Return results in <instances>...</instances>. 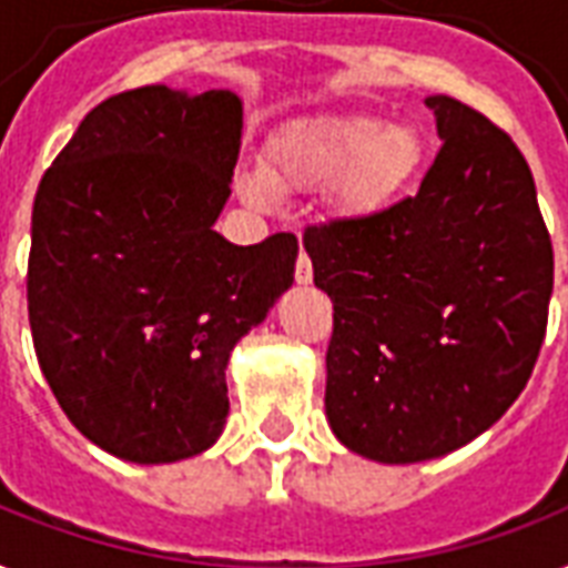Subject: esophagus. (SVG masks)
<instances>
[{"mask_svg": "<svg viewBox=\"0 0 568 568\" xmlns=\"http://www.w3.org/2000/svg\"><path fill=\"white\" fill-rule=\"evenodd\" d=\"M294 280H297L301 285L312 283V262L306 253H301V256H297V265H294Z\"/></svg>", "mask_w": 568, "mask_h": 568, "instance_id": "esophagus-1", "label": "esophagus"}]
</instances>
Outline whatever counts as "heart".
<instances>
[{"label":"heart","instance_id":"heart-1","mask_svg":"<svg viewBox=\"0 0 568 568\" xmlns=\"http://www.w3.org/2000/svg\"><path fill=\"white\" fill-rule=\"evenodd\" d=\"M427 138L415 123H386L374 114L312 120L276 138L265 171L241 173V196L271 205L276 194H306L336 185V209L368 217L395 203L424 171Z\"/></svg>","mask_w":568,"mask_h":568}]
</instances>
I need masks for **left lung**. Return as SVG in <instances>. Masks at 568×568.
<instances>
[{"label": "left lung", "instance_id": "left-lung-1", "mask_svg": "<svg viewBox=\"0 0 568 568\" xmlns=\"http://www.w3.org/2000/svg\"><path fill=\"white\" fill-rule=\"evenodd\" d=\"M442 150L415 196L303 235L333 301L324 409L374 463L445 457L528 383L555 285L525 155L459 100L433 93Z\"/></svg>", "mask_w": 568, "mask_h": 568}]
</instances>
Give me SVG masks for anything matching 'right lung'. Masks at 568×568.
Returning <instances> with one entry per match:
<instances>
[{
    "label": "right lung",
    "mask_w": 568,
    "mask_h": 568,
    "mask_svg": "<svg viewBox=\"0 0 568 568\" xmlns=\"http://www.w3.org/2000/svg\"><path fill=\"white\" fill-rule=\"evenodd\" d=\"M241 126L232 91L114 93L34 194L40 372L67 418L126 463H176L221 439L232 347L294 283V235L239 247L214 232Z\"/></svg>",
    "instance_id": "obj_1"
}]
</instances>
